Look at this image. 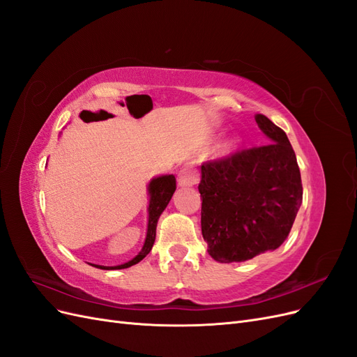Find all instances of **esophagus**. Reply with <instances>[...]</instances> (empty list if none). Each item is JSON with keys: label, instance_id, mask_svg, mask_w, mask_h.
Instances as JSON below:
<instances>
[{"label": "esophagus", "instance_id": "obj_1", "mask_svg": "<svg viewBox=\"0 0 357 357\" xmlns=\"http://www.w3.org/2000/svg\"><path fill=\"white\" fill-rule=\"evenodd\" d=\"M199 181V174L193 165H185L178 172V185L180 186H193Z\"/></svg>", "mask_w": 357, "mask_h": 357}]
</instances>
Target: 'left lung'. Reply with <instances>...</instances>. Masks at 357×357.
<instances>
[{
  "label": "left lung",
  "instance_id": "left-lung-1",
  "mask_svg": "<svg viewBox=\"0 0 357 357\" xmlns=\"http://www.w3.org/2000/svg\"><path fill=\"white\" fill-rule=\"evenodd\" d=\"M255 119L271 143L201 165L202 236L222 264L275 250L302 204L301 172L286 132L264 114Z\"/></svg>",
  "mask_w": 357,
  "mask_h": 357
}]
</instances>
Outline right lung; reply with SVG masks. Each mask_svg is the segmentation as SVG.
<instances>
[{
    "label": "right lung",
    "instance_id": "1",
    "mask_svg": "<svg viewBox=\"0 0 357 357\" xmlns=\"http://www.w3.org/2000/svg\"><path fill=\"white\" fill-rule=\"evenodd\" d=\"M176 177L174 176H160L153 178L150 181L149 185V193H150V202H149V225H147V235H146V241L144 245L132 261H129L123 265H117V266H102V265H92L100 269H123V268H129L135 264H138L139 261L150 253L156 238V225L158 220L160 218L162 211L165 210V207L168 205V202L171 201L172 193L176 192Z\"/></svg>",
    "mask_w": 357,
    "mask_h": 357
}]
</instances>
